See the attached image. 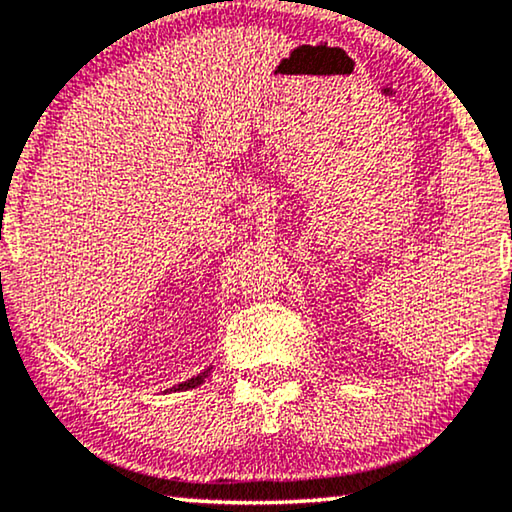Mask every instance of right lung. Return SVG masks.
Returning a JSON list of instances; mask_svg holds the SVG:
<instances>
[{
  "label": "right lung",
  "instance_id": "add662e5",
  "mask_svg": "<svg viewBox=\"0 0 512 512\" xmlns=\"http://www.w3.org/2000/svg\"><path fill=\"white\" fill-rule=\"evenodd\" d=\"M210 372H213V367H208V370H203V372H199V374H196V377H192V379L182 381V384H177V386H173V388H170V391H187V388H196V386H201V384H203V381H206V379L210 377Z\"/></svg>",
  "mask_w": 512,
  "mask_h": 512
}]
</instances>
